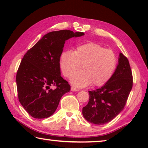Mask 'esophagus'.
Masks as SVG:
<instances>
[{"mask_svg": "<svg viewBox=\"0 0 148 148\" xmlns=\"http://www.w3.org/2000/svg\"><path fill=\"white\" fill-rule=\"evenodd\" d=\"M71 90L72 91H79V89L75 88V87H72L71 88Z\"/></svg>", "mask_w": 148, "mask_h": 148, "instance_id": "obj_1", "label": "esophagus"}]
</instances>
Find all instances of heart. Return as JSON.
I'll list each match as a JSON object with an SVG mask.
<instances>
[{
  "mask_svg": "<svg viewBox=\"0 0 148 148\" xmlns=\"http://www.w3.org/2000/svg\"><path fill=\"white\" fill-rule=\"evenodd\" d=\"M117 62L113 51L93 42L80 45L73 52L64 51L60 57V67L66 77H71L82 65V71L71 78L72 84L78 87L91 84L95 87L104 86L113 76Z\"/></svg>",
  "mask_w": 148,
  "mask_h": 148,
  "instance_id": "heart-1",
  "label": "heart"
}]
</instances>
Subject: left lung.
Instances as JSON below:
<instances>
[{"label": "left lung", "mask_w": 148, "mask_h": 148, "mask_svg": "<svg viewBox=\"0 0 148 148\" xmlns=\"http://www.w3.org/2000/svg\"><path fill=\"white\" fill-rule=\"evenodd\" d=\"M132 84L129 60L121 53L118 65L111 79L101 88L89 91V102L82 109L85 119L96 125L111 121L123 110Z\"/></svg>", "instance_id": "left-lung-1"}]
</instances>
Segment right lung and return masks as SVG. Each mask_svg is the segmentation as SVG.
I'll list each match as a JSON object with an SVG mask.
<instances>
[{"instance_id": "right-lung-1", "label": "right lung", "mask_w": 148, "mask_h": 148, "mask_svg": "<svg viewBox=\"0 0 148 148\" xmlns=\"http://www.w3.org/2000/svg\"><path fill=\"white\" fill-rule=\"evenodd\" d=\"M84 34L69 30L50 32L24 55L16 74L17 95L32 117L51 116L62 95L70 91L71 86L61 76L60 57L66 40Z\"/></svg>"}]
</instances>
